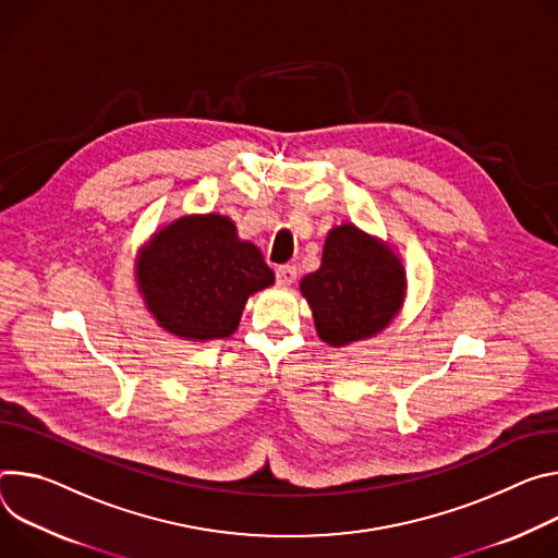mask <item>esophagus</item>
I'll return each instance as SVG.
<instances>
[{
	"label": "esophagus",
	"mask_w": 558,
	"mask_h": 558,
	"mask_svg": "<svg viewBox=\"0 0 558 558\" xmlns=\"http://www.w3.org/2000/svg\"><path fill=\"white\" fill-rule=\"evenodd\" d=\"M275 277H277V283H279V286H290V283L296 281V266H292V264L277 266Z\"/></svg>",
	"instance_id": "1"
}]
</instances>
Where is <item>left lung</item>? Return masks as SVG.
<instances>
[{"label": "left lung", "mask_w": 558, "mask_h": 558, "mask_svg": "<svg viewBox=\"0 0 558 558\" xmlns=\"http://www.w3.org/2000/svg\"><path fill=\"white\" fill-rule=\"evenodd\" d=\"M403 290L395 253L352 223L330 230L322 268L301 279L317 332L332 348L381 332L401 307Z\"/></svg>", "instance_id": "left-lung-1"}]
</instances>
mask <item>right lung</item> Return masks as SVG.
<instances>
[{
  "label": "right lung",
  "instance_id": "obj_1",
  "mask_svg": "<svg viewBox=\"0 0 558 558\" xmlns=\"http://www.w3.org/2000/svg\"><path fill=\"white\" fill-rule=\"evenodd\" d=\"M140 290L161 328L185 339L230 337L245 299L275 283L259 247L221 215L181 217L159 230L137 264Z\"/></svg>",
  "mask_w": 558,
  "mask_h": 558
}]
</instances>
